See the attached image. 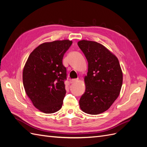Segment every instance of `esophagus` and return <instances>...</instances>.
Instances as JSON below:
<instances>
[{
  "label": "esophagus",
  "mask_w": 147,
  "mask_h": 147,
  "mask_svg": "<svg viewBox=\"0 0 147 147\" xmlns=\"http://www.w3.org/2000/svg\"><path fill=\"white\" fill-rule=\"evenodd\" d=\"M78 80V78H77V79H72V80H70V83H71V84H72V83H76Z\"/></svg>",
  "instance_id": "34e87169"
}]
</instances>
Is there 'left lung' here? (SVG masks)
<instances>
[{
  "label": "left lung",
  "mask_w": 147,
  "mask_h": 147,
  "mask_svg": "<svg viewBox=\"0 0 147 147\" xmlns=\"http://www.w3.org/2000/svg\"><path fill=\"white\" fill-rule=\"evenodd\" d=\"M78 45L88 62L86 90L79 100L83 112L97 115L107 110L118 97L123 73L117 57L101 44L81 40Z\"/></svg>",
  "instance_id": "8db88e82"
}]
</instances>
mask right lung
<instances>
[{
	"label": "right lung",
	"mask_w": 147,
	"mask_h": 147,
	"mask_svg": "<svg viewBox=\"0 0 147 147\" xmlns=\"http://www.w3.org/2000/svg\"><path fill=\"white\" fill-rule=\"evenodd\" d=\"M69 40L43 43L30 53L23 72L25 91L33 105L41 112L59 110L65 95V53L72 45Z\"/></svg>",
	"instance_id": "obj_1"
}]
</instances>
